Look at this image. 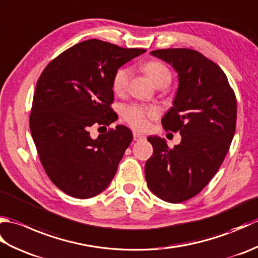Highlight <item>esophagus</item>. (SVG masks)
<instances>
[{
	"label": "esophagus",
	"instance_id": "1",
	"mask_svg": "<svg viewBox=\"0 0 258 258\" xmlns=\"http://www.w3.org/2000/svg\"><path fill=\"white\" fill-rule=\"evenodd\" d=\"M133 139H134V141H139V140L145 139V136L140 134V133H136V132H135V133H133Z\"/></svg>",
	"mask_w": 258,
	"mask_h": 258
}]
</instances>
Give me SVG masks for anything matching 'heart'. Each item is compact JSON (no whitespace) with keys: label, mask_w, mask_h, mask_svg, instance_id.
I'll return each mask as SVG.
<instances>
[{"label":"heart","mask_w":258,"mask_h":258,"mask_svg":"<svg viewBox=\"0 0 258 258\" xmlns=\"http://www.w3.org/2000/svg\"><path fill=\"white\" fill-rule=\"evenodd\" d=\"M147 76L156 86L160 84L168 85L172 80V73L165 64L160 61H149L143 67ZM132 79V70L130 68H119L113 76V91L122 95L127 91L130 81ZM157 111L154 107H144L140 105L126 106L123 109V117L133 128L144 130L149 126V119L155 117Z\"/></svg>","instance_id":"b5f03b06"}]
</instances>
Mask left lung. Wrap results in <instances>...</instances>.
<instances>
[{
    "label": "left lung",
    "mask_w": 258,
    "mask_h": 258,
    "mask_svg": "<svg viewBox=\"0 0 258 258\" xmlns=\"http://www.w3.org/2000/svg\"><path fill=\"white\" fill-rule=\"evenodd\" d=\"M151 54L178 74L173 106L162 124L179 132L182 141L169 149L164 139L147 138L153 155L145 178L161 200L182 203L199 194L221 167L236 128V97L223 70L200 52L164 48Z\"/></svg>",
    "instance_id": "8db88e82"
}]
</instances>
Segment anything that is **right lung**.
<instances>
[{"label": "right lung", "instance_id": "add662e5", "mask_svg": "<svg viewBox=\"0 0 258 258\" xmlns=\"http://www.w3.org/2000/svg\"><path fill=\"white\" fill-rule=\"evenodd\" d=\"M144 52L92 38L59 54L37 80L31 134L47 176L68 195L90 199L105 189L116 174L132 132L117 125L93 140L90 128L116 120L111 108L113 76Z\"/></svg>", "mask_w": 258, "mask_h": 258}]
</instances>
